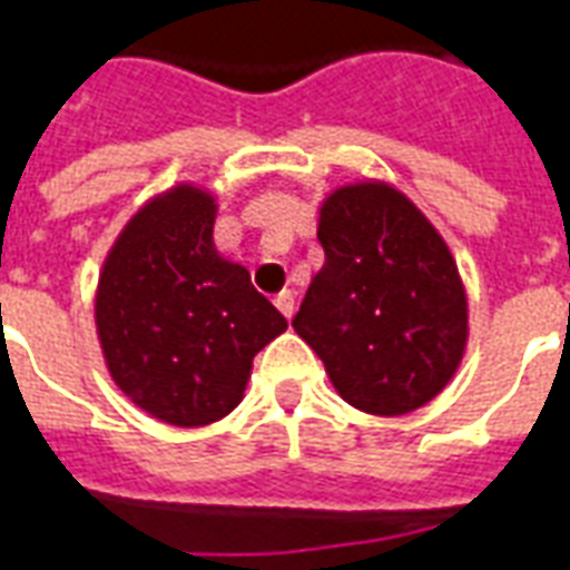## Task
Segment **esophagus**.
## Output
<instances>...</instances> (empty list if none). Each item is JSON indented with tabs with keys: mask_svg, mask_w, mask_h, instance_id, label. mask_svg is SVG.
Wrapping results in <instances>:
<instances>
[{
	"mask_svg": "<svg viewBox=\"0 0 570 570\" xmlns=\"http://www.w3.org/2000/svg\"><path fill=\"white\" fill-rule=\"evenodd\" d=\"M274 305H277V311H281L284 317H293V311H296V296H293L289 289H284V293L274 296Z\"/></svg>",
	"mask_w": 570,
	"mask_h": 570,
	"instance_id": "obj_1",
	"label": "esophagus"
}]
</instances>
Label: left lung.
<instances>
[{"instance_id":"left-lung-1","label":"left lung","mask_w":570,"mask_h":570,"mask_svg":"<svg viewBox=\"0 0 570 570\" xmlns=\"http://www.w3.org/2000/svg\"><path fill=\"white\" fill-rule=\"evenodd\" d=\"M323 268L293 317L338 396L400 419L445 391L470 338L466 289L428 216L384 179L321 200Z\"/></svg>"}]
</instances>
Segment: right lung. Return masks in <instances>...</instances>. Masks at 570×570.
<instances>
[{
    "instance_id": "1",
    "label": "right lung",
    "mask_w": 570,
    "mask_h": 570,
    "mask_svg": "<svg viewBox=\"0 0 570 570\" xmlns=\"http://www.w3.org/2000/svg\"><path fill=\"white\" fill-rule=\"evenodd\" d=\"M216 195L179 183L142 204L109 247L94 296L106 370L134 406L204 428L244 400L281 311L213 240Z\"/></svg>"
}]
</instances>
